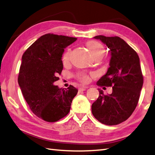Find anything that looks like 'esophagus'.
<instances>
[{
	"mask_svg": "<svg viewBox=\"0 0 155 155\" xmlns=\"http://www.w3.org/2000/svg\"><path fill=\"white\" fill-rule=\"evenodd\" d=\"M87 89V87H79V89H78V90H79V91H85V89Z\"/></svg>",
	"mask_w": 155,
	"mask_h": 155,
	"instance_id": "1",
	"label": "esophagus"
}]
</instances>
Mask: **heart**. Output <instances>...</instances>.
<instances>
[{
	"mask_svg": "<svg viewBox=\"0 0 155 155\" xmlns=\"http://www.w3.org/2000/svg\"><path fill=\"white\" fill-rule=\"evenodd\" d=\"M87 46L88 48L90 50L91 54L94 58L96 56H104L105 54V49L104 47L101 44L96 42V41H90L87 44ZM70 54L71 51L69 50H68L66 53L64 54L63 56V62L64 64L68 63L69 61H70ZM79 79H80V81L82 83L85 84L88 82L89 81V77L86 75H82L79 76Z\"/></svg>",
	"mask_w": 155,
	"mask_h": 155,
	"instance_id": "1",
	"label": "heart"
}]
</instances>
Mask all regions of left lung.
Wrapping results in <instances>:
<instances>
[{"mask_svg": "<svg viewBox=\"0 0 155 155\" xmlns=\"http://www.w3.org/2000/svg\"><path fill=\"white\" fill-rule=\"evenodd\" d=\"M106 44L111 52L109 68L97 85L112 87L111 94L99 96L91 105L92 114L107 125H118L132 115L138 104L143 84V76L138 54L125 41L118 36H96Z\"/></svg>", "mask_w": 155, "mask_h": 155, "instance_id": "8db88e82", "label": "left lung"}]
</instances>
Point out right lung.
Returning <instances> with one entry per match:
<instances>
[{"mask_svg": "<svg viewBox=\"0 0 155 155\" xmlns=\"http://www.w3.org/2000/svg\"><path fill=\"white\" fill-rule=\"evenodd\" d=\"M77 40L53 34L40 37L22 57L18 81L22 95L34 114L48 122L66 116L78 90L72 85L59 88L55 81L63 70L64 48Z\"/></svg>", "mask_w": 155, "mask_h": 155, "instance_id": "1", "label": "right lung"}]
</instances>
